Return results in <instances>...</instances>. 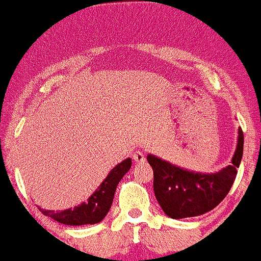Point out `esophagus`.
<instances>
[{
  "instance_id": "1",
  "label": "esophagus",
  "mask_w": 261,
  "mask_h": 261,
  "mask_svg": "<svg viewBox=\"0 0 261 261\" xmlns=\"http://www.w3.org/2000/svg\"><path fill=\"white\" fill-rule=\"evenodd\" d=\"M133 160L135 163H143V162L146 161V158H145V154H143V152L137 151L133 154Z\"/></svg>"
}]
</instances>
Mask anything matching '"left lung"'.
<instances>
[{
	"instance_id": "8db88e82",
	"label": "left lung",
	"mask_w": 261,
	"mask_h": 261,
	"mask_svg": "<svg viewBox=\"0 0 261 261\" xmlns=\"http://www.w3.org/2000/svg\"><path fill=\"white\" fill-rule=\"evenodd\" d=\"M244 136L238 128V140L230 164L215 173H200L172 164L149 153L153 169L155 199L164 214L174 220L195 217L214 210L232 188L243 155Z\"/></svg>"
}]
</instances>
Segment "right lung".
Returning <instances> with one entry per match:
<instances>
[{"instance_id": "1", "label": "right lung", "mask_w": 261, "mask_h": 261, "mask_svg": "<svg viewBox=\"0 0 261 261\" xmlns=\"http://www.w3.org/2000/svg\"><path fill=\"white\" fill-rule=\"evenodd\" d=\"M130 158H126L110 170L107 178L101 184L95 189L94 193L89 196L87 201L74 206L73 208H66L62 211L55 212L53 210H43L39 207L41 212L47 217L58 221L67 226H82V224H95L103 221L112 207L114 194L119 181L131 168Z\"/></svg>"}]
</instances>
